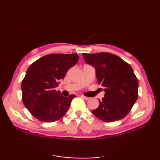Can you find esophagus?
<instances>
[{
  "label": "esophagus",
  "instance_id": "34e87169",
  "mask_svg": "<svg viewBox=\"0 0 160 160\" xmlns=\"http://www.w3.org/2000/svg\"><path fill=\"white\" fill-rule=\"evenodd\" d=\"M80 97L82 98H83V99L85 100H90V98H89V97L84 96H83V95H82V96H80Z\"/></svg>",
  "mask_w": 160,
  "mask_h": 160
}]
</instances>
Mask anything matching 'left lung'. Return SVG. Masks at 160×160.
<instances>
[{
  "label": "left lung",
  "instance_id": "obj_1",
  "mask_svg": "<svg viewBox=\"0 0 160 160\" xmlns=\"http://www.w3.org/2000/svg\"><path fill=\"white\" fill-rule=\"evenodd\" d=\"M82 56L87 64L96 68L97 82L105 88L104 97L93 114L104 122L125 118L138 97V81L130 64L107 52Z\"/></svg>",
  "mask_w": 160,
  "mask_h": 160
}]
</instances>
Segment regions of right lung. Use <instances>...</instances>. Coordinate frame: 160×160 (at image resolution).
<instances>
[{
    "label": "right lung",
    "mask_w": 160,
    "mask_h": 160,
    "mask_svg": "<svg viewBox=\"0 0 160 160\" xmlns=\"http://www.w3.org/2000/svg\"><path fill=\"white\" fill-rule=\"evenodd\" d=\"M78 61L76 53H52L40 58L28 68L22 81V99L33 117L53 122L66 113L76 96L64 97L55 88Z\"/></svg>",
    "instance_id": "right-lung-1"
}]
</instances>
